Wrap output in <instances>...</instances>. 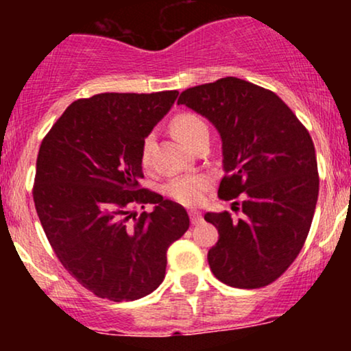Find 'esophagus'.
Masks as SVG:
<instances>
[{
	"mask_svg": "<svg viewBox=\"0 0 351 351\" xmlns=\"http://www.w3.org/2000/svg\"><path fill=\"white\" fill-rule=\"evenodd\" d=\"M189 219H191L193 224H199L203 221V216L198 211H189Z\"/></svg>",
	"mask_w": 351,
	"mask_h": 351,
	"instance_id": "1",
	"label": "esophagus"
}]
</instances>
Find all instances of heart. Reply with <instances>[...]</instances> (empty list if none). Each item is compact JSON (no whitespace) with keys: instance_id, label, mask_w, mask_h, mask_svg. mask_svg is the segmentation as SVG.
<instances>
[{"instance_id":"obj_1","label":"heart","mask_w":351,"mask_h":351,"mask_svg":"<svg viewBox=\"0 0 351 351\" xmlns=\"http://www.w3.org/2000/svg\"><path fill=\"white\" fill-rule=\"evenodd\" d=\"M171 130L176 135V138L181 143L186 145L188 148H193L198 140L204 134H208V127L198 115L195 114H180L173 119ZM150 143L152 138H147L143 142L142 148V162H148V153H150ZM208 188V178L201 175H189L183 176V178H176L170 181L165 186V193L170 196L171 199L178 201V203L184 204V206H195V204L201 203L203 199L204 189Z\"/></svg>"}]
</instances>
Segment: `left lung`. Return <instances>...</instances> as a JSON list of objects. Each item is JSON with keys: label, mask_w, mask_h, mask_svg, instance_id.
Instances as JSON below:
<instances>
[{"label": "left lung", "mask_w": 351, "mask_h": 351, "mask_svg": "<svg viewBox=\"0 0 351 351\" xmlns=\"http://www.w3.org/2000/svg\"><path fill=\"white\" fill-rule=\"evenodd\" d=\"M178 104L208 119L221 136L219 198L243 199L237 221L228 211L204 215L219 232L209 267L231 287H264L287 271L307 239L318 198L312 138L282 99L243 79L186 88Z\"/></svg>", "instance_id": "obj_1"}]
</instances>
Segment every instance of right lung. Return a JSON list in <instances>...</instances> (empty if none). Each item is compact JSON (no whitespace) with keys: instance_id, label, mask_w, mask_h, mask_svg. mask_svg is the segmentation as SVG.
<instances>
[{"instance_id":"right-lung-1","label":"right lung","mask_w":351,"mask_h":351,"mask_svg":"<svg viewBox=\"0 0 351 351\" xmlns=\"http://www.w3.org/2000/svg\"><path fill=\"white\" fill-rule=\"evenodd\" d=\"M178 90L106 92L66 108L43 140L34 204L60 264L95 295L132 302L162 284L168 247L189 228L186 209L138 189L142 148ZM153 204L138 218L133 208Z\"/></svg>"}]
</instances>
